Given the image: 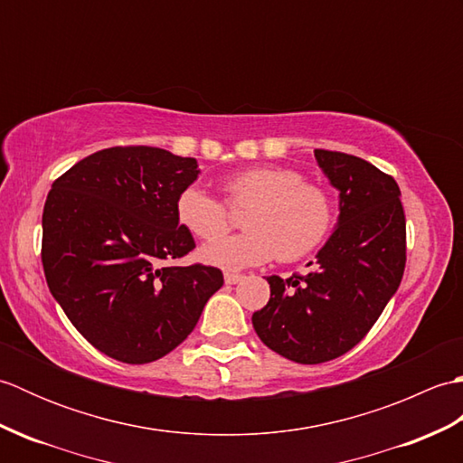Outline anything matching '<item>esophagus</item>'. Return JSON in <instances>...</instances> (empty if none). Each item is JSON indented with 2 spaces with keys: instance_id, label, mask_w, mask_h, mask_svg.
Wrapping results in <instances>:
<instances>
[{
  "instance_id": "1",
  "label": "esophagus",
  "mask_w": 463,
  "mask_h": 463,
  "mask_svg": "<svg viewBox=\"0 0 463 463\" xmlns=\"http://www.w3.org/2000/svg\"><path fill=\"white\" fill-rule=\"evenodd\" d=\"M242 279H244L242 274H232V272H226L224 274V282L226 284H239Z\"/></svg>"
}]
</instances>
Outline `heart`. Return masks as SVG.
Here are the masks:
<instances>
[{
    "label": "heart",
    "instance_id": "heart-1",
    "mask_svg": "<svg viewBox=\"0 0 463 463\" xmlns=\"http://www.w3.org/2000/svg\"><path fill=\"white\" fill-rule=\"evenodd\" d=\"M221 186L226 203L248 209L241 222L247 233L218 238L230 225L228 210L199 184L186 186L175 201L183 229L201 241L220 240L201 250L203 260L219 269L242 270L274 257L300 260L328 239L334 226L330 193L287 166H249L224 176Z\"/></svg>",
    "mask_w": 463,
    "mask_h": 463
}]
</instances>
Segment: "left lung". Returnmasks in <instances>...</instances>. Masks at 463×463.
Returning <instances> with one entry per match:
<instances>
[{"label": "left lung", "mask_w": 463, "mask_h": 463, "mask_svg": "<svg viewBox=\"0 0 463 463\" xmlns=\"http://www.w3.org/2000/svg\"><path fill=\"white\" fill-rule=\"evenodd\" d=\"M340 191V221L308 274L269 277L252 314L259 338L298 364L342 356L366 336L406 269V216L394 176L348 153L314 151Z\"/></svg>", "instance_id": "1"}]
</instances>
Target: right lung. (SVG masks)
Wrapping results in <instances>:
<instances>
[{"instance_id":"add662e5","label":"right lung","mask_w":463,"mask_h":463,"mask_svg":"<svg viewBox=\"0 0 463 463\" xmlns=\"http://www.w3.org/2000/svg\"><path fill=\"white\" fill-rule=\"evenodd\" d=\"M196 175L191 156L129 145L85 156L53 181L42 221L47 287L81 336L109 358H163L222 287L219 269L171 264L196 247L175 213Z\"/></svg>"}]
</instances>
